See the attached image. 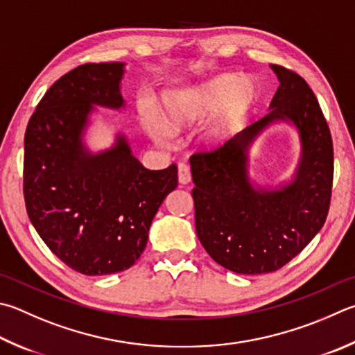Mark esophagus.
I'll use <instances>...</instances> for the list:
<instances>
[{
	"label": "esophagus",
	"instance_id": "34e87169",
	"mask_svg": "<svg viewBox=\"0 0 355 355\" xmlns=\"http://www.w3.org/2000/svg\"><path fill=\"white\" fill-rule=\"evenodd\" d=\"M178 182L180 184H188L191 182V171L188 164L178 163Z\"/></svg>",
	"mask_w": 355,
	"mask_h": 355
}]
</instances>
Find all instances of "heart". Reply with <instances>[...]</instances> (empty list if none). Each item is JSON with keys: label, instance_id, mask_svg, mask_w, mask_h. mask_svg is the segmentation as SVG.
<instances>
[{"label": "heart", "instance_id": "heart-1", "mask_svg": "<svg viewBox=\"0 0 355 355\" xmlns=\"http://www.w3.org/2000/svg\"><path fill=\"white\" fill-rule=\"evenodd\" d=\"M254 83L245 77L218 76L200 85L173 89L163 96L161 118L152 107L144 108V125L153 141L169 144L173 133L194 127L200 121L223 107V116L230 118L253 104Z\"/></svg>", "mask_w": 355, "mask_h": 355}]
</instances>
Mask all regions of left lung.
Instances as JSON below:
<instances>
[{"mask_svg":"<svg viewBox=\"0 0 355 355\" xmlns=\"http://www.w3.org/2000/svg\"><path fill=\"white\" fill-rule=\"evenodd\" d=\"M270 68L279 88L268 114L220 149L189 158L198 241L217 263L239 275L270 273L292 261L323 228L331 203L334 149L318 101L302 77ZM276 123L294 127L300 159L286 182L262 185L249 172V152Z\"/></svg>","mask_w":355,"mask_h":355,"instance_id":"8db88e82","label":"left lung"}]
</instances>
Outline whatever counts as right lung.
Here are the masks:
<instances>
[{"instance_id":"obj_1","label":"right lung","mask_w":355,"mask_h":355,"mask_svg":"<svg viewBox=\"0 0 355 355\" xmlns=\"http://www.w3.org/2000/svg\"><path fill=\"white\" fill-rule=\"evenodd\" d=\"M124 62L87 63L43 96L24 135V202L38 236L76 272L112 275L143 253L158 208L177 188V166L150 171L124 132L93 152L87 138L101 108L122 112Z\"/></svg>"}]
</instances>
